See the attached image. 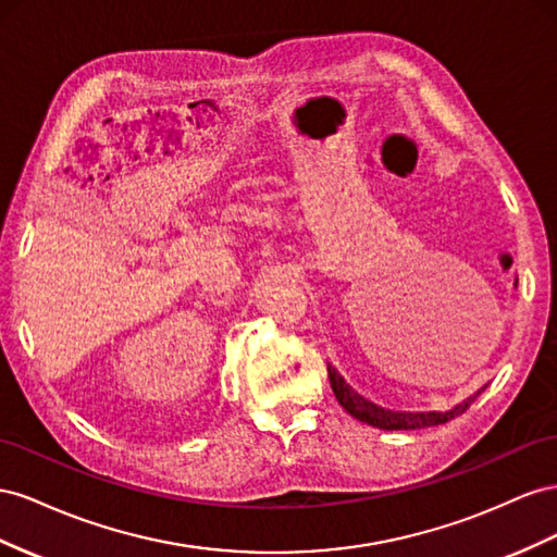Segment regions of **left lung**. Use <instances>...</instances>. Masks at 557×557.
<instances>
[{
  "mask_svg": "<svg viewBox=\"0 0 557 557\" xmlns=\"http://www.w3.org/2000/svg\"><path fill=\"white\" fill-rule=\"evenodd\" d=\"M329 369V383L333 394H336L338 404L352 416L355 420L363 422V424H371L377 429H387V432H399V429H424V426H436V424H446L448 420L462 416V412L475 401V396H479L485 387H481L473 396H469L467 401L457 404L455 408L446 410V412H406V410H387V408H380L373 401L363 399L361 394H357L352 387L345 383V377L336 371L333 363H326Z\"/></svg>",
  "mask_w": 557,
  "mask_h": 557,
  "instance_id": "left-lung-1",
  "label": "left lung"
}]
</instances>
